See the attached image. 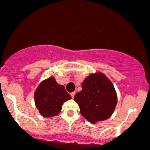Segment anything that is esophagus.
Instances as JSON below:
<instances>
[{
  "mask_svg": "<svg viewBox=\"0 0 150 150\" xmlns=\"http://www.w3.org/2000/svg\"><path fill=\"white\" fill-rule=\"evenodd\" d=\"M75 91L72 92V93H70L71 96H72V98H74V96H75Z\"/></svg>",
  "mask_w": 150,
  "mask_h": 150,
  "instance_id": "esophagus-1",
  "label": "esophagus"
}]
</instances>
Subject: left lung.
<instances>
[{"label": "left lung", "mask_w": 150, "mask_h": 150, "mask_svg": "<svg viewBox=\"0 0 150 150\" xmlns=\"http://www.w3.org/2000/svg\"><path fill=\"white\" fill-rule=\"evenodd\" d=\"M82 116L91 123L107 120L117 102L112 83L100 72L91 73L82 83V91L75 95Z\"/></svg>", "instance_id": "8db88e82"}]
</instances>
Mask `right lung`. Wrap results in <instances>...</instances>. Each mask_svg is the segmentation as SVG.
I'll return each instance as SVG.
<instances>
[{
    "mask_svg": "<svg viewBox=\"0 0 150 150\" xmlns=\"http://www.w3.org/2000/svg\"><path fill=\"white\" fill-rule=\"evenodd\" d=\"M72 99L63 85L57 83L54 77L43 80L38 85L34 93L35 104L43 117L57 115L64 102Z\"/></svg>",
    "mask_w": 150,
    "mask_h": 150,
    "instance_id": "right-lung-1",
    "label": "right lung"
}]
</instances>
